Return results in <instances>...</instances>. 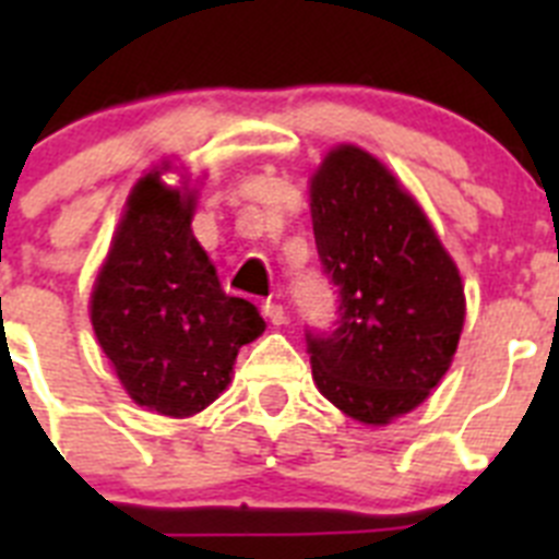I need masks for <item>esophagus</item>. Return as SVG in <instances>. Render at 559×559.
<instances>
[{"instance_id":"34e87169","label":"esophagus","mask_w":559,"mask_h":559,"mask_svg":"<svg viewBox=\"0 0 559 559\" xmlns=\"http://www.w3.org/2000/svg\"><path fill=\"white\" fill-rule=\"evenodd\" d=\"M263 313H265V319H269L271 324H276V328H280V324H285V319H288V316H285V308L280 302H265L263 305Z\"/></svg>"}]
</instances>
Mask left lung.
I'll return each mask as SVG.
<instances>
[{
    "instance_id": "1",
    "label": "left lung",
    "mask_w": 559,
    "mask_h": 559,
    "mask_svg": "<svg viewBox=\"0 0 559 559\" xmlns=\"http://www.w3.org/2000/svg\"><path fill=\"white\" fill-rule=\"evenodd\" d=\"M310 218L338 294L330 333L308 330L319 392L364 426H386L431 394L464 324L456 263L386 165L338 145L310 179Z\"/></svg>"
}]
</instances>
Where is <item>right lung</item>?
<instances>
[{"mask_svg":"<svg viewBox=\"0 0 559 559\" xmlns=\"http://www.w3.org/2000/svg\"><path fill=\"white\" fill-rule=\"evenodd\" d=\"M162 170L145 173L128 195L92 290V328L133 403L192 417L229 386L237 349L265 322L221 288L192 235L195 192L167 187Z\"/></svg>","mask_w":559,"mask_h":559,"instance_id":"1","label":"right lung"}]
</instances>
